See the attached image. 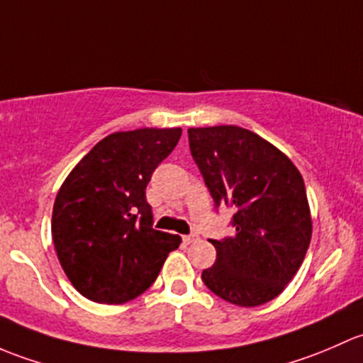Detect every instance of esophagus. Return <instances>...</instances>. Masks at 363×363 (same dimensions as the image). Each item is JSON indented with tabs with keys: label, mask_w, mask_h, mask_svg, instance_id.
I'll list each match as a JSON object with an SVG mask.
<instances>
[{
	"label": "esophagus",
	"mask_w": 363,
	"mask_h": 363,
	"mask_svg": "<svg viewBox=\"0 0 363 363\" xmlns=\"http://www.w3.org/2000/svg\"><path fill=\"white\" fill-rule=\"evenodd\" d=\"M197 238L196 234H186V236H183V242H185V245H192V242H196L197 241Z\"/></svg>",
	"instance_id": "34e87169"
}]
</instances>
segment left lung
I'll use <instances>...</instances> for the list:
<instances>
[{"mask_svg": "<svg viewBox=\"0 0 363 363\" xmlns=\"http://www.w3.org/2000/svg\"><path fill=\"white\" fill-rule=\"evenodd\" d=\"M189 147L215 208L234 209L233 236L209 239L216 260L204 285L230 304L253 308L279 295L311 241L306 186L292 160L238 125L192 127Z\"/></svg>", "mask_w": 363, "mask_h": 363, "instance_id": "1", "label": "left lung"}]
</instances>
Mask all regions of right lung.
I'll return each mask as SVG.
<instances>
[{
  "label": "right lung",
  "mask_w": 363,
  "mask_h": 363,
  "mask_svg": "<svg viewBox=\"0 0 363 363\" xmlns=\"http://www.w3.org/2000/svg\"><path fill=\"white\" fill-rule=\"evenodd\" d=\"M182 136L136 129L101 140L62 183L52 213V239L71 285L99 304H124L150 289L177 234L154 229L148 182Z\"/></svg>",
  "instance_id": "obj_1"
}]
</instances>
